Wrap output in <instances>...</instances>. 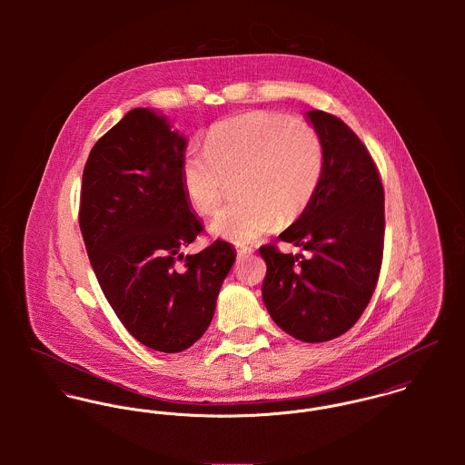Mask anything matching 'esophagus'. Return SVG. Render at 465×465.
<instances>
[{"label": "esophagus", "instance_id": "obj_1", "mask_svg": "<svg viewBox=\"0 0 465 465\" xmlns=\"http://www.w3.org/2000/svg\"><path fill=\"white\" fill-rule=\"evenodd\" d=\"M236 252H238V256H240V258H245V256H251L254 251H252L251 247H245V245H238V247H236Z\"/></svg>", "mask_w": 465, "mask_h": 465}]
</instances>
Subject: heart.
<instances>
[{"instance_id":"obj_1","label":"heart","mask_w":465,"mask_h":465,"mask_svg":"<svg viewBox=\"0 0 465 465\" xmlns=\"http://www.w3.org/2000/svg\"><path fill=\"white\" fill-rule=\"evenodd\" d=\"M240 173L245 200L222 209L211 232L247 245L310 207L324 175V143L306 122L254 111L213 125L205 152L188 150L181 163L184 192L200 214L220 207L225 177Z\"/></svg>"}]
</instances>
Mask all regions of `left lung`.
<instances>
[{
	"mask_svg": "<svg viewBox=\"0 0 465 465\" xmlns=\"http://www.w3.org/2000/svg\"><path fill=\"white\" fill-rule=\"evenodd\" d=\"M304 116L324 143V175L310 207L279 238L308 256L263 245L262 295L282 331L319 343L351 330L374 293L383 258L385 197L360 137L328 113Z\"/></svg>",
	"mask_w": 465,
	"mask_h": 465,
	"instance_id": "obj_1",
	"label": "left lung"
}]
</instances>
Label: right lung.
Returning a JSON list of instances; mask_svg holds the SVG:
<instances>
[{"label": "right lung", "mask_w": 465, "mask_h": 465, "mask_svg": "<svg viewBox=\"0 0 465 465\" xmlns=\"http://www.w3.org/2000/svg\"><path fill=\"white\" fill-rule=\"evenodd\" d=\"M186 144L166 116L137 107L96 141L82 177L78 222L104 295L127 331L161 352L205 332L236 260L220 240L181 254L202 231L181 177Z\"/></svg>", "instance_id": "1"}]
</instances>
